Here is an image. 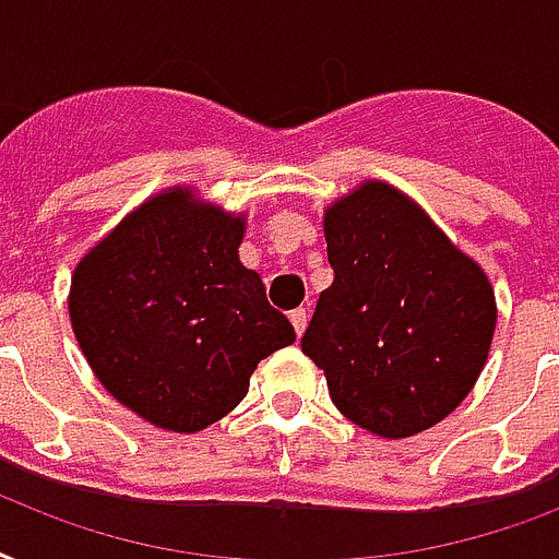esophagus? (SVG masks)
<instances>
[{
	"label": "esophagus",
	"instance_id": "esophagus-1",
	"mask_svg": "<svg viewBox=\"0 0 559 559\" xmlns=\"http://www.w3.org/2000/svg\"><path fill=\"white\" fill-rule=\"evenodd\" d=\"M288 318H292L294 332H297V338H300L302 332H306V320H309V314H306V309H294Z\"/></svg>",
	"mask_w": 559,
	"mask_h": 559
}]
</instances>
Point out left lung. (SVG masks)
I'll return each instance as SVG.
<instances>
[{"label":"left lung","mask_w":559,"mask_h":559,"mask_svg":"<svg viewBox=\"0 0 559 559\" xmlns=\"http://www.w3.org/2000/svg\"><path fill=\"white\" fill-rule=\"evenodd\" d=\"M335 280L302 353L335 408L384 440L437 426L478 382L496 294L473 257L396 186L365 180L323 210Z\"/></svg>","instance_id":"left-lung-1"}]
</instances>
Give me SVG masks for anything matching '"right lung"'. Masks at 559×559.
Listing matches in <instances>:
<instances>
[{
  "label": "right lung",
  "instance_id": "1",
  "mask_svg": "<svg viewBox=\"0 0 559 559\" xmlns=\"http://www.w3.org/2000/svg\"><path fill=\"white\" fill-rule=\"evenodd\" d=\"M245 212L171 186L81 257L69 285L78 347L107 393L151 426L194 435L227 417L262 358L294 344L241 265Z\"/></svg>",
  "mask_w": 559,
  "mask_h": 559
}]
</instances>
